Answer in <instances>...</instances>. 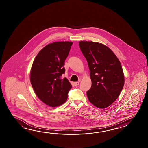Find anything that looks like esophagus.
<instances>
[{"instance_id": "esophagus-1", "label": "esophagus", "mask_w": 148, "mask_h": 148, "mask_svg": "<svg viewBox=\"0 0 148 148\" xmlns=\"http://www.w3.org/2000/svg\"><path fill=\"white\" fill-rule=\"evenodd\" d=\"M80 80H79V82H73V84H74V85H75V86H78V85H79V82H80Z\"/></svg>"}]
</instances>
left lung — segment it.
Wrapping results in <instances>:
<instances>
[{
    "label": "left lung",
    "mask_w": 148,
    "mask_h": 148,
    "mask_svg": "<svg viewBox=\"0 0 148 148\" xmlns=\"http://www.w3.org/2000/svg\"><path fill=\"white\" fill-rule=\"evenodd\" d=\"M79 47L88 62L91 87L87 92L95 106L105 108L119 97L124 85L120 61L105 45L92 41H80Z\"/></svg>",
    "instance_id": "8db88e82"
}]
</instances>
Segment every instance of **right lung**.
<instances>
[{"label":"right lung","mask_w":148,"mask_h":148,"mask_svg":"<svg viewBox=\"0 0 148 148\" xmlns=\"http://www.w3.org/2000/svg\"><path fill=\"white\" fill-rule=\"evenodd\" d=\"M72 42H56L44 47L35 57L30 71V82L38 97L50 107L64 103L72 85L66 78L64 61Z\"/></svg>","instance_id":"obj_1"}]
</instances>
